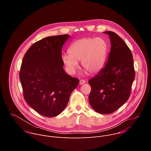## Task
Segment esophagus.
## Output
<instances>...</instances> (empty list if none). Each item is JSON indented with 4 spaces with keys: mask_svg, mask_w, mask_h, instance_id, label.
I'll return each mask as SVG.
<instances>
[{
    "mask_svg": "<svg viewBox=\"0 0 151 151\" xmlns=\"http://www.w3.org/2000/svg\"><path fill=\"white\" fill-rule=\"evenodd\" d=\"M85 83V80H80L79 81V84L80 85H83Z\"/></svg>",
    "mask_w": 151,
    "mask_h": 151,
    "instance_id": "34e87169",
    "label": "esophagus"
}]
</instances>
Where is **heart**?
<instances>
[{
  "label": "heart",
  "mask_w": 151,
  "mask_h": 151,
  "mask_svg": "<svg viewBox=\"0 0 151 151\" xmlns=\"http://www.w3.org/2000/svg\"><path fill=\"white\" fill-rule=\"evenodd\" d=\"M63 54L61 60L68 72L74 74L81 61L82 68L89 74L99 73L103 68L107 54V44L101 37H85L75 41Z\"/></svg>",
  "instance_id": "1"
}]
</instances>
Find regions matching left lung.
Here are the masks:
<instances>
[{"mask_svg": "<svg viewBox=\"0 0 151 151\" xmlns=\"http://www.w3.org/2000/svg\"><path fill=\"white\" fill-rule=\"evenodd\" d=\"M103 33L109 36L111 52L106 66L88 81L89 102L97 112L109 114L128 100L135 70L132 53L124 40L113 32Z\"/></svg>", "mask_w": 151, "mask_h": 151, "instance_id": "8db88e82", "label": "left lung"}]
</instances>
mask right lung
I'll use <instances>...</instances> for the list:
<instances>
[{"instance_id":"obj_1","label":"right lung","mask_w":151,"mask_h":151,"mask_svg":"<svg viewBox=\"0 0 151 151\" xmlns=\"http://www.w3.org/2000/svg\"><path fill=\"white\" fill-rule=\"evenodd\" d=\"M69 35L49 36L33 44L21 63L19 79L23 96L39 114L54 117L67 106L79 79L63 69L61 50Z\"/></svg>"}]
</instances>
